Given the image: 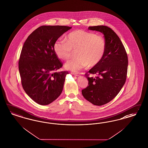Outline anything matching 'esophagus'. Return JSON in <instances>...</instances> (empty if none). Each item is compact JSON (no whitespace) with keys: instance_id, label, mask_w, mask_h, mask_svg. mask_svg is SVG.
Masks as SVG:
<instances>
[{"instance_id":"esophagus-1","label":"esophagus","mask_w":148,"mask_h":148,"mask_svg":"<svg viewBox=\"0 0 148 148\" xmlns=\"http://www.w3.org/2000/svg\"><path fill=\"white\" fill-rule=\"evenodd\" d=\"M72 74H73V75H74V76H76V77H78L80 75V73H73Z\"/></svg>"}]
</instances>
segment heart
Returning a JSON list of instances; mask_svg holds the SVG:
<instances>
[{"mask_svg":"<svg viewBox=\"0 0 148 148\" xmlns=\"http://www.w3.org/2000/svg\"><path fill=\"white\" fill-rule=\"evenodd\" d=\"M77 49L78 57L66 62V70L77 71L85 68L96 66L105 55L106 43L101 36L93 32L77 30L68 34L64 41L57 40L53 44V50L58 58L67 60L71 55L72 50Z\"/></svg>","mask_w":148,"mask_h":148,"instance_id":"heart-1","label":"heart"}]
</instances>
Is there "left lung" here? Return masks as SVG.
<instances>
[{"label":"left lung","mask_w":148,"mask_h":148,"mask_svg":"<svg viewBox=\"0 0 148 148\" xmlns=\"http://www.w3.org/2000/svg\"><path fill=\"white\" fill-rule=\"evenodd\" d=\"M89 30L103 34L106 50L103 59L88 73V86L82 90L84 97L93 105L101 106L111 101L120 91L127 77L128 58L125 49L117 34L107 26L89 27Z\"/></svg>","instance_id":"obj_1"}]
</instances>
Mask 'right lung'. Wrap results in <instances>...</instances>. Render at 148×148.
<instances>
[{"instance_id":"1","label":"right lung","mask_w":148,"mask_h":148,"mask_svg":"<svg viewBox=\"0 0 148 148\" xmlns=\"http://www.w3.org/2000/svg\"><path fill=\"white\" fill-rule=\"evenodd\" d=\"M71 27L42 26L33 31L22 47L18 62L22 85L38 104H50L61 94L68 71L55 72L62 66L54 50L57 40Z\"/></svg>"}]
</instances>
